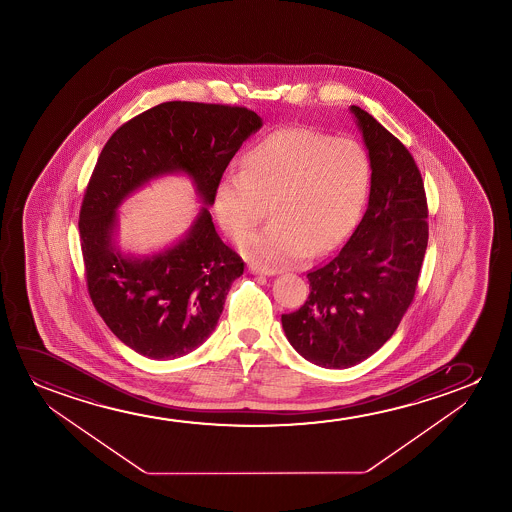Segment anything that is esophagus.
Instances as JSON below:
<instances>
[{"label": "esophagus", "instance_id": "esophagus-1", "mask_svg": "<svg viewBox=\"0 0 512 512\" xmlns=\"http://www.w3.org/2000/svg\"><path fill=\"white\" fill-rule=\"evenodd\" d=\"M248 271L252 274H266V276H276V274H280L278 267L260 266V264H250Z\"/></svg>", "mask_w": 512, "mask_h": 512}]
</instances>
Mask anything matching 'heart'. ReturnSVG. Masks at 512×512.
I'll use <instances>...</instances> for the list:
<instances>
[{"instance_id": "obj_1", "label": "heart", "mask_w": 512, "mask_h": 512, "mask_svg": "<svg viewBox=\"0 0 512 512\" xmlns=\"http://www.w3.org/2000/svg\"><path fill=\"white\" fill-rule=\"evenodd\" d=\"M243 169L220 178L215 211L234 238L259 224L271 201L274 220L241 241L253 259L299 260L330 252L357 224L371 187V159L351 138L287 127L246 152Z\"/></svg>"}]
</instances>
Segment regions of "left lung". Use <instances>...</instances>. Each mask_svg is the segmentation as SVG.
Segmentation results:
<instances>
[{
	"label": "left lung",
	"mask_w": 512,
	"mask_h": 512,
	"mask_svg": "<svg viewBox=\"0 0 512 512\" xmlns=\"http://www.w3.org/2000/svg\"><path fill=\"white\" fill-rule=\"evenodd\" d=\"M371 159L364 217L332 259L309 271L308 301L281 315L288 343L325 369L371 357L411 306L427 252L428 208L420 169L390 131L350 106Z\"/></svg>",
	"instance_id": "obj_1"
}]
</instances>
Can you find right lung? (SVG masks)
Segmentation results:
<instances>
[{"instance_id":"add662e5","label":"right lung","mask_w":512,"mask_h":512,"mask_svg":"<svg viewBox=\"0 0 512 512\" xmlns=\"http://www.w3.org/2000/svg\"><path fill=\"white\" fill-rule=\"evenodd\" d=\"M262 119L241 106L168 101L106 141L80 208V243L92 304L108 329L143 357L196 350L217 327L245 262L220 239L208 206L243 141ZM187 174L205 204L175 246L136 258L114 243L121 201L150 179Z\"/></svg>"}]
</instances>
